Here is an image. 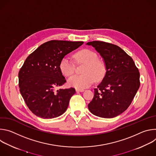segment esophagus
I'll use <instances>...</instances> for the list:
<instances>
[{
  "label": "esophagus",
  "mask_w": 156,
  "mask_h": 156,
  "mask_svg": "<svg viewBox=\"0 0 156 156\" xmlns=\"http://www.w3.org/2000/svg\"><path fill=\"white\" fill-rule=\"evenodd\" d=\"M84 90H81V89H76V92H83Z\"/></svg>",
  "instance_id": "esophagus-1"
}]
</instances>
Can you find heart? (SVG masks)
Here are the masks:
<instances>
[{
    "instance_id": "obj_1",
    "label": "heart",
    "mask_w": 156,
    "mask_h": 156,
    "mask_svg": "<svg viewBox=\"0 0 156 156\" xmlns=\"http://www.w3.org/2000/svg\"><path fill=\"white\" fill-rule=\"evenodd\" d=\"M77 62H84L86 65L83 70L84 74L75 75L69 79L70 86L77 89L83 90L90 86L96 80H101L105 72L104 63L98 59L96 52L90 49H83L75 55ZM59 69L61 73L65 76H70L73 74L75 66L71 59L68 57H63L60 62Z\"/></svg>"
}]
</instances>
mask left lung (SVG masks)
I'll return each instance as SVG.
<instances>
[{
    "label": "left lung",
    "instance_id": "8db88e82",
    "mask_svg": "<svg viewBox=\"0 0 156 156\" xmlns=\"http://www.w3.org/2000/svg\"><path fill=\"white\" fill-rule=\"evenodd\" d=\"M86 44L100 54L106 69L88 108L98 117L114 118L125 111L135 96L140 86L138 69L132 58L115 44L99 41Z\"/></svg>",
    "mask_w": 156,
    "mask_h": 156
}]
</instances>
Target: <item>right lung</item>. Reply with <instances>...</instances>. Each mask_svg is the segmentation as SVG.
Here are the masks:
<instances>
[{"label": "right lung", "instance_id": "obj_1", "mask_svg": "<svg viewBox=\"0 0 156 156\" xmlns=\"http://www.w3.org/2000/svg\"><path fill=\"white\" fill-rule=\"evenodd\" d=\"M83 44L82 41L52 40L44 43L26 59L18 73L20 93L36 116L52 119L67 108L73 87L59 89L66 80L59 65L62 59Z\"/></svg>", "mask_w": 156, "mask_h": 156}]
</instances>
